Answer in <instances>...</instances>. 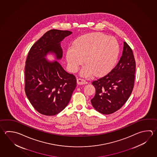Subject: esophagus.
<instances>
[{
	"label": "esophagus",
	"mask_w": 157,
	"mask_h": 157,
	"mask_svg": "<svg viewBox=\"0 0 157 157\" xmlns=\"http://www.w3.org/2000/svg\"><path fill=\"white\" fill-rule=\"evenodd\" d=\"M88 82H86L84 79H81V78H78L77 79V84L79 85H83V84H87Z\"/></svg>",
	"instance_id": "esophagus-1"
}]
</instances>
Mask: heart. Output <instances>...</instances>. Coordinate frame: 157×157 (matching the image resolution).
Returning <instances> with one entry per match:
<instances>
[{
	"label": "heart",
	"mask_w": 157,
	"mask_h": 157,
	"mask_svg": "<svg viewBox=\"0 0 157 157\" xmlns=\"http://www.w3.org/2000/svg\"><path fill=\"white\" fill-rule=\"evenodd\" d=\"M119 46L116 39L102 33H92L82 36L67 52V60L71 71H77L83 64L81 71L84 77L103 76L115 65L118 57Z\"/></svg>",
	"instance_id": "obj_1"
}]
</instances>
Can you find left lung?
Instances as JSON below:
<instances>
[{
    "label": "left lung",
    "mask_w": 157,
    "mask_h": 157,
    "mask_svg": "<svg viewBox=\"0 0 157 157\" xmlns=\"http://www.w3.org/2000/svg\"><path fill=\"white\" fill-rule=\"evenodd\" d=\"M136 66L132 49L124 41L122 56L116 67L104 77L92 82L96 90L91 99L95 109L110 114L121 108L133 90Z\"/></svg>",
    "instance_id": "8db88e82"
}]
</instances>
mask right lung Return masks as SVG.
Listing matches in <instances>:
<instances>
[{
	"mask_svg": "<svg viewBox=\"0 0 157 157\" xmlns=\"http://www.w3.org/2000/svg\"><path fill=\"white\" fill-rule=\"evenodd\" d=\"M72 32L52 29L33 45L25 66V92L36 111L45 116L56 115L67 107L77 86L73 74L65 71L56 60L49 62L45 57L55 54L63 56L60 41Z\"/></svg>",
	"mask_w": 157,
	"mask_h": 157,
	"instance_id": "add662e5",
	"label": "right lung"
}]
</instances>
